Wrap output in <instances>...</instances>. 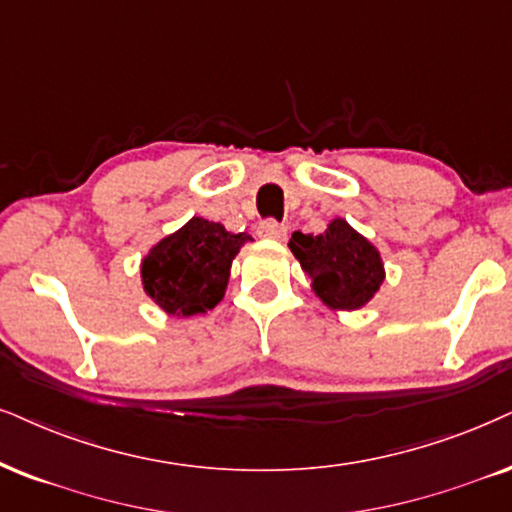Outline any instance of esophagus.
I'll list each match as a JSON object with an SVG mask.
<instances>
[{"instance_id":"esophagus-1","label":"esophagus","mask_w":512,"mask_h":512,"mask_svg":"<svg viewBox=\"0 0 512 512\" xmlns=\"http://www.w3.org/2000/svg\"><path fill=\"white\" fill-rule=\"evenodd\" d=\"M288 234V229L283 224H278L276 219H267V222H262L257 226V236L262 238H271V241H283Z\"/></svg>"}]
</instances>
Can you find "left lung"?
I'll use <instances>...</instances> for the list:
<instances>
[{"instance_id":"left-lung-1","label":"left lung","mask_w":512,"mask_h":512,"mask_svg":"<svg viewBox=\"0 0 512 512\" xmlns=\"http://www.w3.org/2000/svg\"><path fill=\"white\" fill-rule=\"evenodd\" d=\"M288 248L312 281L314 295L331 309H361L385 281L380 252L340 217L319 236L295 231Z\"/></svg>"}]
</instances>
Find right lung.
Segmentation results:
<instances>
[{
  "instance_id": "1",
  "label": "right lung",
  "mask_w": 512,
  "mask_h": 512,
  "mask_svg": "<svg viewBox=\"0 0 512 512\" xmlns=\"http://www.w3.org/2000/svg\"><path fill=\"white\" fill-rule=\"evenodd\" d=\"M252 241L231 234L222 224L191 217L179 231L165 236L141 262L146 295L172 316L205 314L222 302L229 283L231 262Z\"/></svg>"
}]
</instances>
